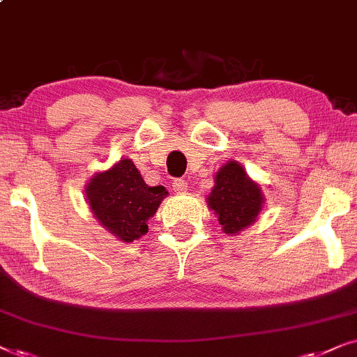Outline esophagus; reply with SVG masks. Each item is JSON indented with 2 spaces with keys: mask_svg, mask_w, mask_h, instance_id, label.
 Instances as JSON below:
<instances>
[{
  "mask_svg": "<svg viewBox=\"0 0 357 357\" xmlns=\"http://www.w3.org/2000/svg\"><path fill=\"white\" fill-rule=\"evenodd\" d=\"M171 186H173L174 192H186L188 191V183L184 181V179H174L173 183H171Z\"/></svg>",
  "mask_w": 357,
  "mask_h": 357,
  "instance_id": "1",
  "label": "esophagus"
}]
</instances>
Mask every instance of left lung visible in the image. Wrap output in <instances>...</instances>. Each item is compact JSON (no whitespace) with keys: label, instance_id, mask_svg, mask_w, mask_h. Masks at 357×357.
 Returning a JSON list of instances; mask_svg holds the SVG:
<instances>
[{"label":"left lung","instance_id":"8db88e82","mask_svg":"<svg viewBox=\"0 0 357 357\" xmlns=\"http://www.w3.org/2000/svg\"><path fill=\"white\" fill-rule=\"evenodd\" d=\"M263 202L259 184L236 161H228L218 169L215 186L207 197V206L217 213L222 230L228 235L250 227L263 208Z\"/></svg>","mask_w":357,"mask_h":357}]
</instances>
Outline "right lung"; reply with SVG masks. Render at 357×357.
Instances as JSON below:
<instances>
[{"label":"right lung","instance_id":"add662e5","mask_svg":"<svg viewBox=\"0 0 357 357\" xmlns=\"http://www.w3.org/2000/svg\"><path fill=\"white\" fill-rule=\"evenodd\" d=\"M166 194L163 186L150 188L130 158L96 173L86 186V201L94 217L109 234L126 243L149 231L146 222L158 211Z\"/></svg>","mask_w":357,"mask_h":357}]
</instances>
